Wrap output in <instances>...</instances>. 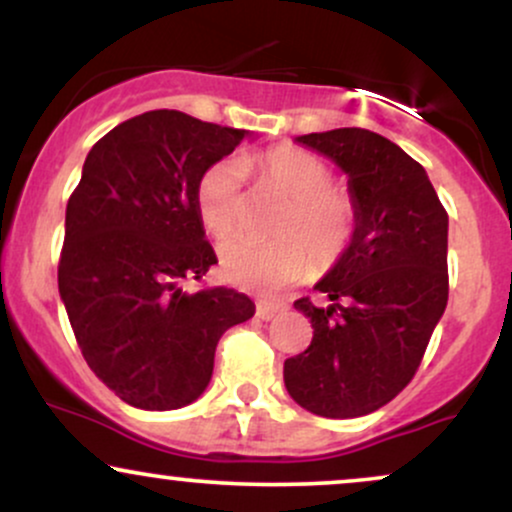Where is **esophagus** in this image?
Returning <instances> with one entry per match:
<instances>
[{
	"instance_id": "esophagus-1",
	"label": "esophagus",
	"mask_w": 512,
	"mask_h": 512,
	"mask_svg": "<svg viewBox=\"0 0 512 512\" xmlns=\"http://www.w3.org/2000/svg\"><path fill=\"white\" fill-rule=\"evenodd\" d=\"M284 310H286L284 303H267V301L257 303V315H260L262 320H272V317L284 313Z\"/></svg>"
}]
</instances>
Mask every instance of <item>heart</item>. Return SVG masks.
<instances>
[{
  "label": "heart",
  "instance_id": "b5f03b06",
  "mask_svg": "<svg viewBox=\"0 0 512 512\" xmlns=\"http://www.w3.org/2000/svg\"><path fill=\"white\" fill-rule=\"evenodd\" d=\"M264 180L274 185L289 207L276 223L284 238L262 240L240 233L223 240L219 262L233 284L255 291H276L310 272L330 269L354 243L358 207L349 190L334 185L332 168L322 158L296 146H274L252 158ZM243 166L236 158H221L197 182V214L207 233L228 236L243 221L240 195Z\"/></svg>",
  "mask_w": 512,
  "mask_h": 512
}]
</instances>
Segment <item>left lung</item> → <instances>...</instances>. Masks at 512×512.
Here are the masks:
<instances>
[{
	"mask_svg": "<svg viewBox=\"0 0 512 512\" xmlns=\"http://www.w3.org/2000/svg\"><path fill=\"white\" fill-rule=\"evenodd\" d=\"M349 175L358 207L354 243L296 310L313 342L286 358L284 383L303 409L354 419L385 407L414 378L448 305V211L426 170L397 144L361 127L303 134Z\"/></svg>",
	"mask_w": 512,
	"mask_h": 512,
	"instance_id": "8db88e82",
	"label": "left lung"
}]
</instances>
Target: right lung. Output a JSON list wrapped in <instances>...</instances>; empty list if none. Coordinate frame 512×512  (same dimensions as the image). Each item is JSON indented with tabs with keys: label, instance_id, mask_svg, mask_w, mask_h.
<instances>
[{
	"label": "right lung",
	"instance_id": "right-lung-1",
	"mask_svg": "<svg viewBox=\"0 0 512 512\" xmlns=\"http://www.w3.org/2000/svg\"><path fill=\"white\" fill-rule=\"evenodd\" d=\"M248 137L180 110H149L88 151L67 202L57 284L88 368L132 407L195 402L221 334L255 315L236 289L180 286L216 264L197 182Z\"/></svg>",
	"mask_w": 512,
	"mask_h": 512
}]
</instances>
